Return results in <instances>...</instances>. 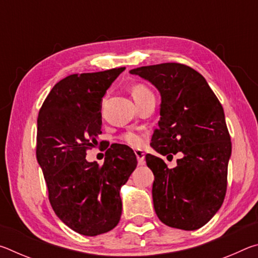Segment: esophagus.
<instances>
[{
    "label": "esophagus",
    "mask_w": 258,
    "mask_h": 258,
    "mask_svg": "<svg viewBox=\"0 0 258 258\" xmlns=\"http://www.w3.org/2000/svg\"><path fill=\"white\" fill-rule=\"evenodd\" d=\"M134 152H135V156H137L139 165L145 164V152L141 151V150H135Z\"/></svg>",
    "instance_id": "1"
}]
</instances>
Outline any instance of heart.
Wrapping results in <instances>:
<instances>
[{"instance_id":"obj_1","label":"heart","mask_w":258,"mask_h":258,"mask_svg":"<svg viewBox=\"0 0 258 258\" xmlns=\"http://www.w3.org/2000/svg\"><path fill=\"white\" fill-rule=\"evenodd\" d=\"M131 93H132V97L135 102H138L140 100L152 95L151 91L143 84H134L132 87H131ZM104 102H106V99L102 100V106L104 104ZM121 140H123L124 143H126V145L132 148H141L143 146V143H145V139H143L142 135L135 132L124 133L121 135Z\"/></svg>"}]
</instances>
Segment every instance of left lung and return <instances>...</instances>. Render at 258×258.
I'll use <instances>...</instances> for the list:
<instances>
[{"label":"left lung","instance_id":"8db88e82","mask_svg":"<svg viewBox=\"0 0 258 258\" xmlns=\"http://www.w3.org/2000/svg\"><path fill=\"white\" fill-rule=\"evenodd\" d=\"M130 73L151 82L161 95L151 147L167 158L183 154L174 168L146 155L155 175L157 216L171 228H202L221 208L228 186L231 138L223 107L202 74L186 64L166 62Z\"/></svg>","mask_w":258,"mask_h":258}]
</instances>
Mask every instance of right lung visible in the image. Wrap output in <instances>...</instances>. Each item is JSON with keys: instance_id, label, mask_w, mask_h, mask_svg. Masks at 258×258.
Instances as JSON below:
<instances>
[{"instance_id": "add662e5", "label": "right lung", "mask_w": 258, "mask_h": 258, "mask_svg": "<svg viewBox=\"0 0 258 258\" xmlns=\"http://www.w3.org/2000/svg\"><path fill=\"white\" fill-rule=\"evenodd\" d=\"M124 71L120 67L64 77L38 112L36 158L50 204L64 224L83 235L106 233L118 224L120 186L138 165L134 151L125 145L110 146L102 165L85 159L102 133V97Z\"/></svg>"}]
</instances>
